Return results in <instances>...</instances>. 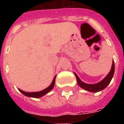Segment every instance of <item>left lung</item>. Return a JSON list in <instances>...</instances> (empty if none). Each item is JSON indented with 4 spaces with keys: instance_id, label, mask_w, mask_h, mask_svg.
Listing matches in <instances>:
<instances>
[{
    "instance_id": "1",
    "label": "left lung",
    "mask_w": 124,
    "mask_h": 124,
    "mask_svg": "<svg viewBox=\"0 0 124 124\" xmlns=\"http://www.w3.org/2000/svg\"><path fill=\"white\" fill-rule=\"evenodd\" d=\"M114 73H115V63L113 61L111 69L110 70L109 73H108V75L106 76L104 79L102 80V81L99 82L98 83L94 84H85V83L83 82L80 79L79 77H78V75L75 73V75L76 76V78H77V80L78 84L80 87H82L85 90L90 91V92H98V91H100L104 89L109 85L111 79L113 77Z\"/></svg>"
}]
</instances>
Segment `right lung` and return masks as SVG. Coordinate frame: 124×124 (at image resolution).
<instances>
[{"mask_svg":"<svg viewBox=\"0 0 124 124\" xmlns=\"http://www.w3.org/2000/svg\"><path fill=\"white\" fill-rule=\"evenodd\" d=\"M55 78H56V76L54 77L52 83L51 84V85L48 87H47L46 89H45L44 90L41 91H39V92H31V93H28V92H25L24 91L21 90L20 89H18V90L20 91V92L22 93V94H24L25 96H29V97H33V98H40L41 96H44L46 94H47V93H49L50 91L53 89V88L54 87V82H55Z\"/></svg>","mask_w":124,"mask_h":124,"instance_id":"add662e5","label":"right lung"}]
</instances>
